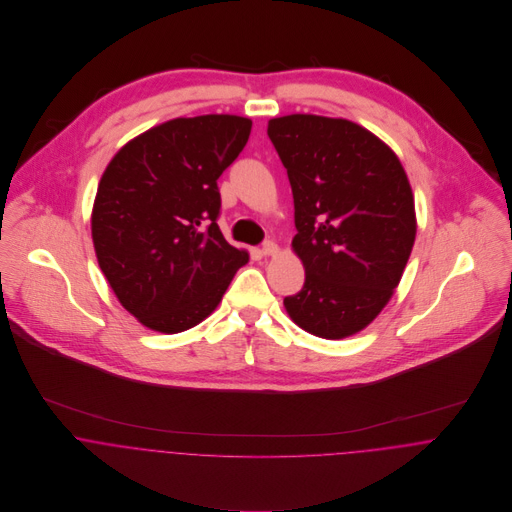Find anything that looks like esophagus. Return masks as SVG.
Segmentation results:
<instances>
[{
    "mask_svg": "<svg viewBox=\"0 0 512 512\" xmlns=\"http://www.w3.org/2000/svg\"><path fill=\"white\" fill-rule=\"evenodd\" d=\"M262 256H274L276 252H278V244L276 242H272V240H266L264 244H262Z\"/></svg>",
    "mask_w": 512,
    "mask_h": 512,
    "instance_id": "34e87169",
    "label": "esophagus"
}]
</instances>
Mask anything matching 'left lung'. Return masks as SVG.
I'll return each mask as SVG.
<instances>
[{"label": "left lung", "instance_id": "left-lung-1", "mask_svg": "<svg viewBox=\"0 0 512 512\" xmlns=\"http://www.w3.org/2000/svg\"><path fill=\"white\" fill-rule=\"evenodd\" d=\"M292 185L303 288L284 305L323 339L359 333L398 286L416 238L414 195L396 153L343 118L268 122Z\"/></svg>", "mask_w": 512, "mask_h": 512}]
</instances>
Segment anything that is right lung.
I'll use <instances>...</instances> for the list:
<instances>
[{"label": "right lung", "instance_id": "right-lung-1", "mask_svg": "<svg viewBox=\"0 0 512 512\" xmlns=\"http://www.w3.org/2000/svg\"><path fill=\"white\" fill-rule=\"evenodd\" d=\"M250 130L248 118L228 114L175 118L128 142L100 179L92 209L100 270L153 331L199 325L248 262L220 232L217 181Z\"/></svg>", "mask_w": 512, "mask_h": 512}]
</instances>
